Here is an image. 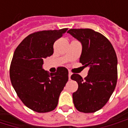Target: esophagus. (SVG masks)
Listing matches in <instances>:
<instances>
[{"label": "esophagus", "mask_w": 128, "mask_h": 128, "mask_svg": "<svg viewBox=\"0 0 128 128\" xmlns=\"http://www.w3.org/2000/svg\"><path fill=\"white\" fill-rule=\"evenodd\" d=\"M71 75H72L71 72H69V73H68V79H69V80H70V76H71Z\"/></svg>", "instance_id": "1"}]
</instances>
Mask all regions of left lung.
<instances>
[{
  "label": "left lung",
  "instance_id": "1",
  "mask_svg": "<svg viewBox=\"0 0 128 128\" xmlns=\"http://www.w3.org/2000/svg\"><path fill=\"white\" fill-rule=\"evenodd\" d=\"M68 33L82 44L80 62L89 67L83 79L78 74L70 78L78 84L72 94L76 109L81 112H94L106 104L117 82V58L112 45L106 37L90 29H71Z\"/></svg>",
  "mask_w": 128,
  "mask_h": 128
}]
</instances>
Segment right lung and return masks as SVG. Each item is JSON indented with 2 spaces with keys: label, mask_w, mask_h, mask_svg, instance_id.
<instances>
[{
  "label": "right lung",
  "mask_w": 128,
  "mask_h": 128,
  "mask_svg": "<svg viewBox=\"0 0 128 128\" xmlns=\"http://www.w3.org/2000/svg\"><path fill=\"white\" fill-rule=\"evenodd\" d=\"M68 29L30 34L16 48L11 62V82L18 97L35 112H48L58 106L60 94L68 80V71L58 67L49 74L42 69L43 60L53 53V44Z\"/></svg>",
  "instance_id": "obj_1"
}]
</instances>
